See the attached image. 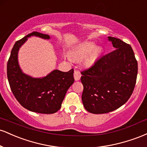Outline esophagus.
<instances>
[{
	"label": "esophagus",
	"mask_w": 147,
	"mask_h": 147,
	"mask_svg": "<svg viewBox=\"0 0 147 147\" xmlns=\"http://www.w3.org/2000/svg\"><path fill=\"white\" fill-rule=\"evenodd\" d=\"M81 76H82V74H81V72L79 70H75L74 72V77H75V79L76 81L79 80L81 78Z\"/></svg>",
	"instance_id": "esophagus-1"
}]
</instances>
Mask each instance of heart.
Returning <instances> with one entry per match:
<instances>
[{"label": "heart", "mask_w": 147, "mask_h": 147, "mask_svg": "<svg viewBox=\"0 0 147 147\" xmlns=\"http://www.w3.org/2000/svg\"><path fill=\"white\" fill-rule=\"evenodd\" d=\"M95 47V44L92 42H84L76 47L70 52V56L74 60H82L90 54L85 61V64L86 65H91L97 61L102 52V48H96L94 49Z\"/></svg>", "instance_id": "heart-1"}]
</instances>
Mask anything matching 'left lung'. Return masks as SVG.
Segmentation results:
<instances>
[{
    "mask_svg": "<svg viewBox=\"0 0 147 147\" xmlns=\"http://www.w3.org/2000/svg\"><path fill=\"white\" fill-rule=\"evenodd\" d=\"M108 40L115 50L81 72L82 102L91 113H107L122 106L132 95L137 79L138 61L131 45L115 37Z\"/></svg>",
    "mask_w": 147,
    "mask_h": 147,
    "instance_id": "obj_1",
    "label": "left lung"
}]
</instances>
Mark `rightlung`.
Instances as JSON below:
<instances>
[{"label":"right lung","mask_w":147,"mask_h":147,"mask_svg":"<svg viewBox=\"0 0 147 147\" xmlns=\"http://www.w3.org/2000/svg\"><path fill=\"white\" fill-rule=\"evenodd\" d=\"M33 35L50 38L48 34L33 32L15 43L7 65L8 82L15 98L25 109L38 113H55L61 109L67 90L75 82L74 70H55L43 78H32L23 73L18 63V51Z\"/></svg>","instance_id":"obj_1"}]
</instances>
